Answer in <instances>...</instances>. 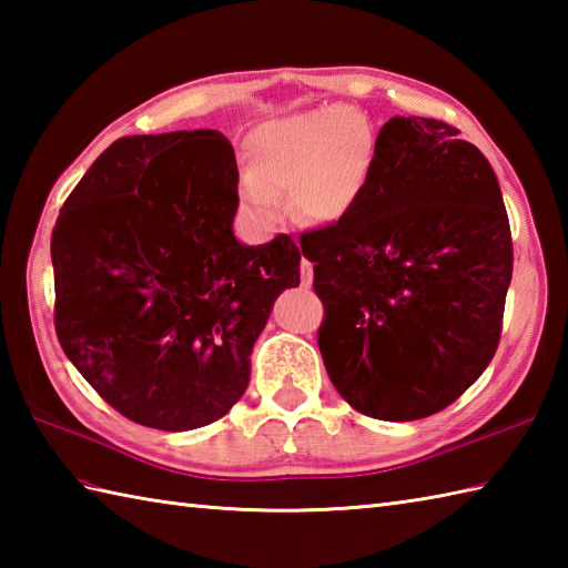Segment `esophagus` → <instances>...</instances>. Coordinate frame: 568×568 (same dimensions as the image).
<instances>
[{"label":"esophagus","mask_w":568,"mask_h":568,"mask_svg":"<svg viewBox=\"0 0 568 568\" xmlns=\"http://www.w3.org/2000/svg\"><path fill=\"white\" fill-rule=\"evenodd\" d=\"M300 275H303V285L310 287L312 285V263L307 258H300Z\"/></svg>","instance_id":"34e87169"}]
</instances>
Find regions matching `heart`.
I'll return each instance as SVG.
<instances>
[{
	"mask_svg": "<svg viewBox=\"0 0 568 568\" xmlns=\"http://www.w3.org/2000/svg\"><path fill=\"white\" fill-rule=\"evenodd\" d=\"M248 180L241 200L258 222L281 214V195H291L300 220L329 224L352 212L368 187L376 136L354 106L277 119L248 139Z\"/></svg>",
	"mask_w": 568,
	"mask_h": 568,
	"instance_id": "1",
	"label": "heart"
}]
</instances>
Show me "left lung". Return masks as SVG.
Here are the masks:
<instances>
[{
	"label": "left lung",
	"instance_id": "obj_1",
	"mask_svg": "<svg viewBox=\"0 0 568 568\" xmlns=\"http://www.w3.org/2000/svg\"><path fill=\"white\" fill-rule=\"evenodd\" d=\"M324 305L317 344L334 388L388 422L449 407L496 356L513 277L498 178L458 129L393 116L364 197L300 236Z\"/></svg>",
	"mask_w": 568,
	"mask_h": 568
}]
</instances>
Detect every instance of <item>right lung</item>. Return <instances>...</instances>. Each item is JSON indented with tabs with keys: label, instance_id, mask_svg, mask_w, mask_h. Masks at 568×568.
I'll return each instance as SVG.
<instances>
[{
	"label": "right lung",
	"instance_id": "obj_1",
	"mask_svg": "<svg viewBox=\"0 0 568 568\" xmlns=\"http://www.w3.org/2000/svg\"><path fill=\"white\" fill-rule=\"evenodd\" d=\"M220 131L114 141L51 236L55 334L102 400L143 427L212 425L244 395L275 297L300 285L287 234L246 246Z\"/></svg>",
	"mask_w": 568,
	"mask_h": 568
}]
</instances>
